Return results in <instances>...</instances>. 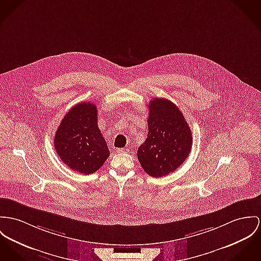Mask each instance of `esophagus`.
<instances>
[{
    "label": "esophagus",
    "mask_w": 261,
    "mask_h": 261,
    "mask_svg": "<svg viewBox=\"0 0 261 261\" xmlns=\"http://www.w3.org/2000/svg\"><path fill=\"white\" fill-rule=\"evenodd\" d=\"M128 150L127 149H124V148H118L117 149V153H127Z\"/></svg>",
    "instance_id": "esophagus-1"
}]
</instances>
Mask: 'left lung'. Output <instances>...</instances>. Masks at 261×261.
Segmentation results:
<instances>
[{"label": "left lung", "mask_w": 261, "mask_h": 261, "mask_svg": "<svg viewBox=\"0 0 261 261\" xmlns=\"http://www.w3.org/2000/svg\"><path fill=\"white\" fill-rule=\"evenodd\" d=\"M148 136L137 157L144 171L161 178L177 170L190 155L192 132L180 109L168 99L150 101Z\"/></svg>", "instance_id": "1"}]
</instances>
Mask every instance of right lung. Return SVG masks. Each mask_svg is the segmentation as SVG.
I'll list each match as a JSON object with an SVG mask.
<instances>
[{"instance_id":"1","label":"right lung","mask_w":261,"mask_h":261,"mask_svg":"<svg viewBox=\"0 0 261 261\" xmlns=\"http://www.w3.org/2000/svg\"><path fill=\"white\" fill-rule=\"evenodd\" d=\"M97 118L94 103H79L65 114L55 136V149L61 161L83 175L100 169L110 154Z\"/></svg>"}]
</instances>
